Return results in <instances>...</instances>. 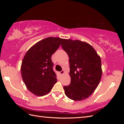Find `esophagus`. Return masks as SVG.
I'll list each match as a JSON object with an SVG mask.
<instances>
[{"instance_id": "esophagus-1", "label": "esophagus", "mask_w": 124, "mask_h": 124, "mask_svg": "<svg viewBox=\"0 0 124 124\" xmlns=\"http://www.w3.org/2000/svg\"><path fill=\"white\" fill-rule=\"evenodd\" d=\"M65 71H63V70H62V71H61V72H59L60 74H61V76H62V75H63V74H65Z\"/></svg>"}]
</instances>
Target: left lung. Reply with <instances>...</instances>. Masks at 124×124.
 Returning a JSON list of instances; mask_svg holds the SVG:
<instances>
[{
	"label": "left lung",
	"mask_w": 124,
	"mask_h": 124,
	"mask_svg": "<svg viewBox=\"0 0 124 124\" xmlns=\"http://www.w3.org/2000/svg\"><path fill=\"white\" fill-rule=\"evenodd\" d=\"M61 46L68 55L70 69L71 83L63 86L65 95L74 101L87 98L102 77L100 56L91 44L78 40L62 39Z\"/></svg>",
	"instance_id": "8db88e82"
}]
</instances>
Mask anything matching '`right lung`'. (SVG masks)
I'll list each match as a JSON object with an SVG mask.
<instances>
[{
    "label": "right lung",
    "mask_w": 124,
    "mask_h": 124,
    "mask_svg": "<svg viewBox=\"0 0 124 124\" xmlns=\"http://www.w3.org/2000/svg\"><path fill=\"white\" fill-rule=\"evenodd\" d=\"M62 38L48 37L32 46L26 52L21 67L22 77L29 91L43 96L57 82L51 57L61 45Z\"/></svg>",
    "instance_id": "1"
}]
</instances>
